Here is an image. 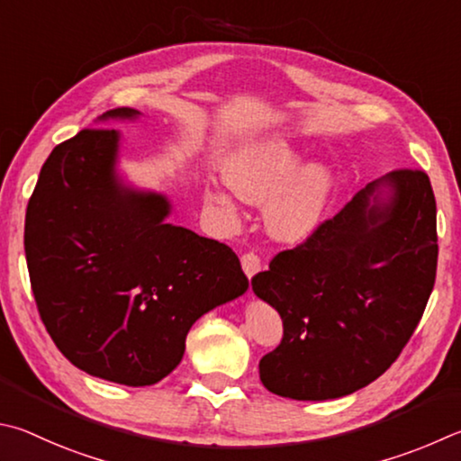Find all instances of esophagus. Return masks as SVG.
<instances>
[{
  "label": "esophagus",
  "mask_w": 461,
  "mask_h": 461,
  "mask_svg": "<svg viewBox=\"0 0 461 461\" xmlns=\"http://www.w3.org/2000/svg\"><path fill=\"white\" fill-rule=\"evenodd\" d=\"M241 267H244V274L248 276L249 280L254 278V276L262 270V262H259V258L256 254H244L241 256Z\"/></svg>",
  "instance_id": "esophagus-1"
}]
</instances>
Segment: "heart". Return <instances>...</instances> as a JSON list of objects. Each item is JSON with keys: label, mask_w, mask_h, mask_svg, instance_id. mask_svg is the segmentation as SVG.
Returning <instances> with one entry per match:
<instances>
[{"label": "heart", "mask_w": 461, "mask_h": 461, "mask_svg": "<svg viewBox=\"0 0 461 461\" xmlns=\"http://www.w3.org/2000/svg\"><path fill=\"white\" fill-rule=\"evenodd\" d=\"M304 161L306 153L298 145L266 137L231 150L221 167L233 194L248 203H266V230L282 244H303L311 238L337 191V175L329 163ZM205 202L228 225L240 221V207L228 189L207 187Z\"/></svg>", "instance_id": "obj_1"}]
</instances>
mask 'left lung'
<instances>
[{"label": "left lung", "instance_id": "left-lung-1", "mask_svg": "<svg viewBox=\"0 0 461 461\" xmlns=\"http://www.w3.org/2000/svg\"><path fill=\"white\" fill-rule=\"evenodd\" d=\"M438 267L435 197L423 171L375 179L304 244L252 280L278 311L280 347L259 361L274 395L326 401L395 363L428 304Z\"/></svg>", "mask_w": 461, "mask_h": 461}]
</instances>
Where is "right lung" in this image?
<instances>
[{"label":"right lung","mask_w":461,"mask_h":461,"mask_svg":"<svg viewBox=\"0 0 461 461\" xmlns=\"http://www.w3.org/2000/svg\"><path fill=\"white\" fill-rule=\"evenodd\" d=\"M114 108L58 145L26 212V259L41 321L68 361L98 379L147 387L181 363L191 326L248 290L238 256L167 220L169 195L121 169Z\"/></svg>","instance_id":"obj_1"}]
</instances>
